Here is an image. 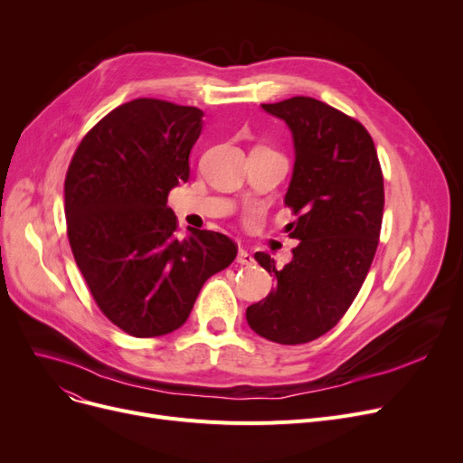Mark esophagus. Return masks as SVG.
<instances>
[{"mask_svg":"<svg viewBox=\"0 0 463 463\" xmlns=\"http://www.w3.org/2000/svg\"><path fill=\"white\" fill-rule=\"evenodd\" d=\"M236 262L238 264H246V266H251L255 262V259L251 257V253H248L246 250H240L238 255H236Z\"/></svg>","mask_w":463,"mask_h":463,"instance_id":"1","label":"esophagus"}]
</instances>
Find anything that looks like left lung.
<instances>
[{
  "label": "left lung",
  "mask_w": 463,
  "mask_h": 463,
  "mask_svg": "<svg viewBox=\"0 0 463 463\" xmlns=\"http://www.w3.org/2000/svg\"><path fill=\"white\" fill-rule=\"evenodd\" d=\"M260 107L293 135L285 204L298 219L285 232L298 246L283 269L255 253L278 285L248 307L246 319L270 342L298 345L335 326L368 276L383 222V173L370 133L344 112L313 97Z\"/></svg>",
  "instance_id": "8db88e82"
}]
</instances>
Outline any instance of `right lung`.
<instances>
[{"label":"right lung","instance_id":"1","mask_svg":"<svg viewBox=\"0 0 463 463\" xmlns=\"http://www.w3.org/2000/svg\"><path fill=\"white\" fill-rule=\"evenodd\" d=\"M204 112L135 99L109 112L80 142L65 176L69 244L107 317L135 337L180 328L204 281L234 260L225 234L178 240L168 191L189 180Z\"/></svg>","mask_w":463,"mask_h":463}]
</instances>
